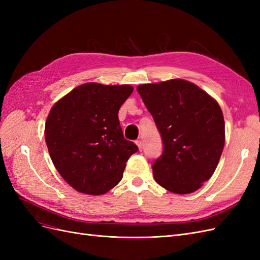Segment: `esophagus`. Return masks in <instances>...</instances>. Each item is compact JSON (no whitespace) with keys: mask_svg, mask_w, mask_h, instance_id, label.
<instances>
[{"mask_svg":"<svg viewBox=\"0 0 260 260\" xmlns=\"http://www.w3.org/2000/svg\"><path fill=\"white\" fill-rule=\"evenodd\" d=\"M136 143H137V145H138V147H139V151H142V149H143V143H142V141L138 140Z\"/></svg>","mask_w":260,"mask_h":260,"instance_id":"obj_1","label":"esophagus"}]
</instances>
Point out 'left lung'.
<instances>
[{
	"instance_id": "left-lung-1",
	"label": "left lung",
	"mask_w": 260,
	"mask_h": 260,
	"mask_svg": "<svg viewBox=\"0 0 260 260\" xmlns=\"http://www.w3.org/2000/svg\"><path fill=\"white\" fill-rule=\"evenodd\" d=\"M137 90L164 145L152 166L155 181L176 194L199 190L215 172L223 151L221 108L205 91L182 79L140 84Z\"/></svg>"
}]
</instances>
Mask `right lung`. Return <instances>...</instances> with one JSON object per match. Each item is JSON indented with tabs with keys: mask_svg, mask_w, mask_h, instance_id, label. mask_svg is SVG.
<instances>
[{
	"mask_svg": "<svg viewBox=\"0 0 260 260\" xmlns=\"http://www.w3.org/2000/svg\"><path fill=\"white\" fill-rule=\"evenodd\" d=\"M129 84L84 83L54 104L45 122V142L55 168L76 191L102 195L119 183L138 146L125 140L118 112Z\"/></svg>",
	"mask_w": 260,
	"mask_h": 260,
	"instance_id": "add662e5",
	"label": "right lung"
}]
</instances>
